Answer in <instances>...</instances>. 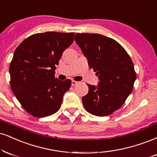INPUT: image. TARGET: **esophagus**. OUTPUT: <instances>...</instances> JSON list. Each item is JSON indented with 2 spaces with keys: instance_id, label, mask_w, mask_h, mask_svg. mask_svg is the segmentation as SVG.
<instances>
[{
  "instance_id": "1",
  "label": "esophagus",
  "mask_w": 157,
  "mask_h": 157,
  "mask_svg": "<svg viewBox=\"0 0 157 157\" xmlns=\"http://www.w3.org/2000/svg\"><path fill=\"white\" fill-rule=\"evenodd\" d=\"M77 84H78V82H77V81H75V80L71 81V86H76V85H77Z\"/></svg>"
}]
</instances>
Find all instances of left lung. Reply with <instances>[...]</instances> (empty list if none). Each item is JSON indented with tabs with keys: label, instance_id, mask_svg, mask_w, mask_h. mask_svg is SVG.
<instances>
[{
	"label": "left lung",
	"instance_id": "obj_1",
	"mask_svg": "<svg viewBox=\"0 0 157 157\" xmlns=\"http://www.w3.org/2000/svg\"><path fill=\"white\" fill-rule=\"evenodd\" d=\"M75 40L99 78L97 86L87 84L82 98L85 109L106 116L119 109L132 91L136 73L131 58L116 40L98 33H77Z\"/></svg>",
	"mask_w": 157,
	"mask_h": 157
}]
</instances>
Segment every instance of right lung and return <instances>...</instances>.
Returning a JSON list of instances; mask_svg holds the SVG:
<instances>
[{
	"label": "right lung",
	"mask_w": 157,
	"mask_h": 157,
	"mask_svg": "<svg viewBox=\"0 0 157 157\" xmlns=\"http://www.w3.org/2000/svg\"><path fill=\"white\" fill-rule=\"evenodd\" d=\"M75 33L45 32L25 39L17 48L10 67L11 88L29 114L43 118L60 109L71 80L55 77L56 65L74 41Z\"/></svg>",
	"instance_id": "right-lung-1"
}]
</instances>
